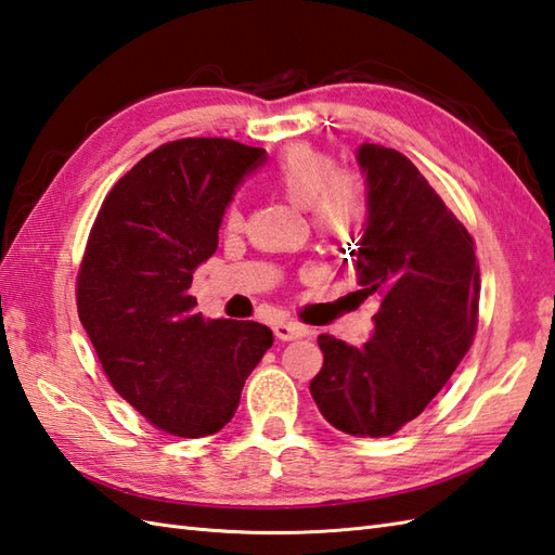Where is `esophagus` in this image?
<instances>
[{
	"instance_id": "obj_1",
	"label": "esophagus",
	"mask_w": 555,
	"mask_h": 555,
	"mask_svg": "<svg viewBox=\"0 0 555 555\" xmlns=\"http://www.w3.org/2000/svg\"><path fill=\"white\" fill-rule=\"evenodd\" d=\"M274 336L279 340H298V338L307 336V328L300 326V324H295V321H276Z\"/></svg>"
}]
</instances>
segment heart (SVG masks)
Here are the masks:
<instances>
[{
	"mask_svg": "<svg viewBox=\"0 0 555 555\" xmlns=\"http://www.w3.org/2000/svg\"><path fill=\"white\" fill-rule=\"evenodd\" d=\"M269 179L283 198L295 208H309L319 234L347 238L359 231L366 215V193L362 179L336 170L328 153L307 144L286 149L274 163ZM229 227L238 224V210L227 215Z\"/></svg>",
	"mask_w": 555,
	"mask_h": 555,
	"instance_id": "obj_1",
	"label": "heart"
}]
</instances>
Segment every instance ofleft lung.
<instances>
[{"label":"left lung","mask_w":555,"mask_h":555,"mask_svg":"<svg viewBox=\"0 0 555 555\" xmlns=\"http://www.w3.org/2000/svg\"><path fill=\"white\" fill-rule=\"evenodd\" d=\"M357 163L366 222L350 255L359 295L378 312L362 347L319 336L324 366L309 392L333 428L385 437L428 406L470 350L480 269L468 231L414 163L378 144L359 146Z\"/></svg>","instance_id":"obj_1"}]
</instances>
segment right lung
<instances>
[{
  "instance_id": "right-lung-1",
  "label": "right lung",
  "mask_w": 555,
  "mask_h": 555,
  "mask_svg": "<svg viewBox=\"0 0 555 555\" xmlns=\"http://www.w3.org/2000/svg\"><path fill=\"white\" fill-rule=\"evenodd\" d=\"M262 160L264 149L231 139L163 144L111 189L87 241L77 314L99 362L115 392L177 437L222 430L274 343L257 321L203 319L189 295Z\"/></svg>"
}]
</instances>
